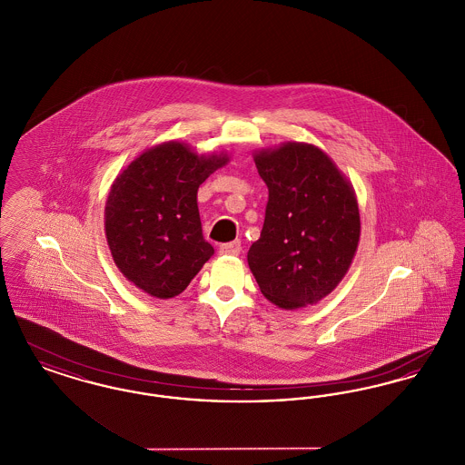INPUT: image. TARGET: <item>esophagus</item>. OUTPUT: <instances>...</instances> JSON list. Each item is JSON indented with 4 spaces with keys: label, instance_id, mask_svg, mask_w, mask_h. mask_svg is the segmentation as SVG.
<instances>
[{
    "label": "esophagus",
    "instance_id": "obj_1",
    "mask_svg": "<svg viewBox=\"0 0 465 465\" xmlns=\"http://www.w3.org/2000/svg\"><path fill=\"white\" fill-rule=\"evenodd\" d=\"M241 249H242V245H241L239 241L222 243V245H220V252H222V254H232V256H237V254L241 252Z\"/></svg>",
    "mask_w": 465,
    "mask_h": 465
}]
</instances>
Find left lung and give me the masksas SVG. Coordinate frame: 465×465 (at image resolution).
Here are the masks:
<instances>
[{"instance_id": "obj_1", "label": "left lung", "mask_w": 465, "mask_h": 465, "mask_svg": "<svg viewBox=\"0 0 465 465\" xmlns=\"http://www.w3.org/2000/svg\"><path fill=\"white\" fill-rule=\"evenodd\" d=\"M268 186L262 235L247 252L266 300L281 309L328 296L352 263L361 220L354 190L319 148L288 143L254 156Z\"/></svg>"}]
</instances>
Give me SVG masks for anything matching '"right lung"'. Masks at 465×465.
Listing matches in <instances>:
<instances>
[{
  "label": "right lung",
  "mask_w": 465,
  "mask_h": 465,
  "mask_svg": "<svg viewBox=\"0 0 465 465\" xmlns=\"http://www.w3.org/2000/svg\"><path fill=\"white\" fill-rule=\"evenodd\" d=\"M226 160L171 141L137 156L114 179L106 239L114 263L137 288L162 300L177 296L214 254L202 233L197 192Z\"/></svg>",
  "instance_id": "add662e5"
}]
</instances>
